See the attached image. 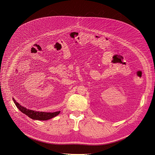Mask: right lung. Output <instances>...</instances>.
<instances>
[{"label":"right lung","instance_id":"add662e5","mask_svg":"<svg viewBox=\"0 0 155 155\" xmlns=\"http://www.w3.org/2000/svg\"><path fill=\"white\" fill-rule=\"evenodd\" d=\"M13 101L14 103L15 104L17 108L21 111L24 114L28 116L30 118L34 119V120H46L48 119H50L52 117H54L55 116L59 114L60 113V111H55L53 113H49V112H44V111H38L32 110L30 109H27L25 107H24L22 106H21L19 103H18L13 98Z\"/></svg>","mask_w":155,"mask_h":155}]
</instances>
